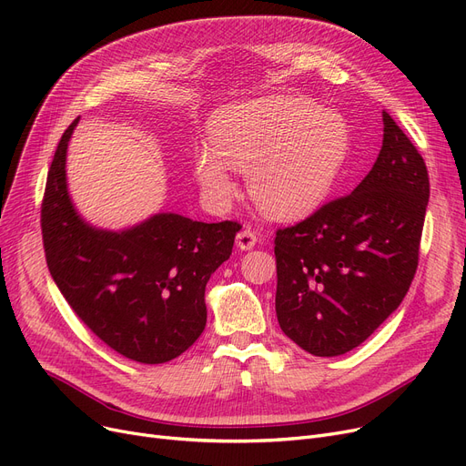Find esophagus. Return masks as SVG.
Masks as SVG:
<instances>
[{"mask_svg": "<svg viewBox=\"0 0 466 466\" xmlns=\"http://www.w3.org/2000/svg\"><path fill=\"white\" fill-rule=\"evenodd\" d=\"M257 244V234L251 230V228H241L236 236V246L241 249V251H248V249H253Z\"/></svg>", "mask_w": 466, "mask_h": 466, "instance_id": "esophagus-1", "label": "esophagus"}]
</instances>
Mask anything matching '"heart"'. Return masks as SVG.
I'll use <instances>...</instances> for the list:
<instances>
[{"mask_svg": "<svg viewBox=\"0 0 466 466\" xmlns=\"http://www.w3.org/2000/svg\"><path fill=\"white\" fill-rule=\"evenodd\" d=\"M211 147L198 145L192 171L206 201L222 209L236 194L232 169L248 173L255 206L272 218L312 213L333 190L350 152L347 121L314 100L272 95L220 110Z\"/></svg>", "mask_w": 466, "mask_h": 466, "instance_id": "obj_1", "label": "heart"}]
</instances>
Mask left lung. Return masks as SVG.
<instances>
[{"instance_id":"8db88e82","label":"left lung","mask_w":466,"mask_h":466,"mask_svg":"<svg viewBox=\"0 0 466 466\" xmlns=\"http://www.w3.org/2000/svg\"><path fill=\"white\" fill-rule=\"evenodd\" d=\"M382 147L352 194L276 232V316L314 356L361 345L406 297L431 183L424 159L382 112Z\"/></svg>"}]
</instances>
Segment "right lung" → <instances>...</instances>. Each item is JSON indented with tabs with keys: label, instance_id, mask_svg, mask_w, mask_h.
Segmentation results:
<instances>
[{
	"label": "right lung",
	"instance_id": "add662e5",
	"mask_svg": "<svg viewBox=\"0 0 466 466\" xmlns=\"http://www.w3.org/2000/svg\"><path fill=\"white\" fill-rule=\"evenodd\" d=\"M74 119L56 147L42 206V234L56 288L117 354L164 363L206 329V286L228 260L238 222H199L161 211L124 230L91 225L66 178Z\"/></svg>",
	"mask_w": 466,
	"mask_h": 466
}]
</instances>
